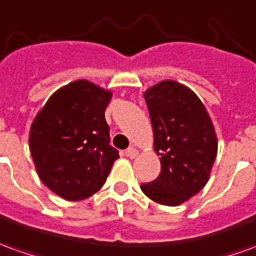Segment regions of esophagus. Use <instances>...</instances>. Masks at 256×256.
I'll use <instances>...</instances> for the list:
<instances>
[{"mask_svg": "<svg viewBox=\"0 0 256 256\" xmlns=\"http://www.w3.org/2000/svg\"><path fill=\"white\" fill-rule=\"evenodd\" d=\"M125 154H126L128 158H134L135 156H136V154H138V150H136L135 148H128V149H126V152H125Z\"/></svg>", "mask_w": 256, "mask_h": 256, "instance_id": "esophagus-1", "label": "esophagus"}]
</instances>
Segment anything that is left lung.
I'll use <instances>...</instances> for the list:
<instances>
[{"label": "left lung", "instance_id": "left-lung-1", "mask_svg": "<svg viewBox=\"0 0 256 256\" xmlns=\"http://www.w3.org/2000/svg\"><path fill=\"white\" fill-rule=\"evenodd\" d=\"M144 98L162 172L140 190L160 205H181L209 180L218 154L214 128L198 96L178 82L163 80L148 89Z\"/></svg>", "mask_w": 256, "mask_h": 256}]
</instances>
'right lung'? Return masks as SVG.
<instances>
[{
  "label": "right lung",
  "instance_id": "1",
  "mask_svg": "<svg viewBox=\"0 0 256 256\" xmlns=\"http://www.w3.org/2000/svg\"><path fill=\"white\" fill-rule=\"evenodd\" d=\"M110 100L111 92L82 79L56 92L34 118L32 158L42 182L58 196H92L120 158L104 118Z\"/></svg>",
  "mask_w": 256,
  "mask_h": 256
}]
</instances>
